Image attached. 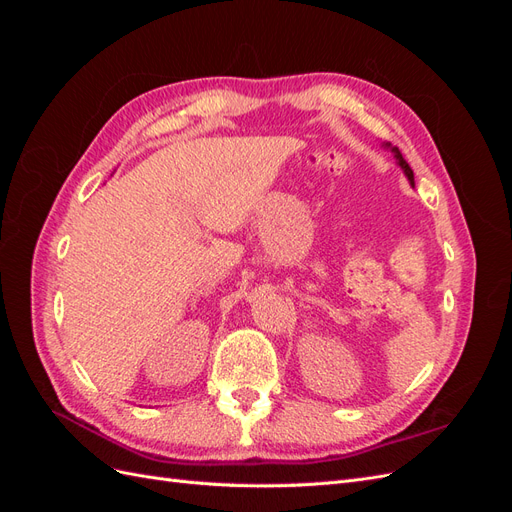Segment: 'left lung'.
<instances>
[{"label": "left lung", "instance_id": "obj_1", "mask_svg": "<svg viewBox=\"0 0 512 512\" xmlns=\"http://www.w3.org/2000/svg\"><path fill=\"white\" fill-rule=\"evenodd\" d=\"M382 147H386V149H391V153H393V158H395V162H397V166L404 170V175L408 177V181H410V185L414 188V173H412V168H410V164L404 160V156H401L399 153V149L397 147H393L391 143H382Z\"/></svg>", "mask_w": 512, "mask_h": 512}]
</instances>
